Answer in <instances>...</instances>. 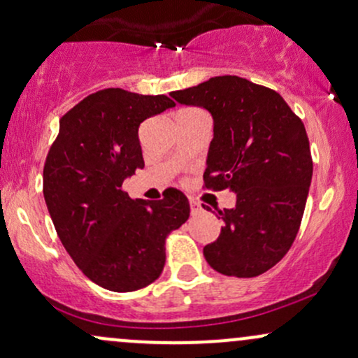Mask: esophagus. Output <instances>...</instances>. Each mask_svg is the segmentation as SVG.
Returning a JSON list of instances; mask_svg holds the SVG:
<instances>
[{
    "label": "esophagus",
    "instance_id": "esophagus-1",
    "mask_svg": "<svg viewBox=\"0 0 358 358\" xmlns=\"http://www.w3.org/2000/svg\"><path fill=\"white\" fill-rule=\"evenodd\" d=\"M190 210L192 215H196V213L202 212V205L196 202V200H190Z\"/></svg>",
    "mask_w": 358,
    "mask_h": 358
}]
</instances>
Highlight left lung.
<instances>
[{
  "instance_id": "obj_1",
  "label": "left lung",
  "mask_w": 358,
  "mask_h": 358,
  "mask_svg": "<svg viewBox=\"0 0 358 358\" xmlns=\"http://www.w3.org/2000/svg\"><path fill=\"white\" fill-rule=\"evenodd\" d=\"M213 117L205 188L236 192V207L219 210V239L203 248L217 273L254 278L293 245L310 192L313 159L305 124L276 90L237 76L170 94Z\"/></svg>"
}]
</instances>
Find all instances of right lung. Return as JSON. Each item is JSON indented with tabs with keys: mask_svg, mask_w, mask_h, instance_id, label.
Returning a JSON list of instances; mask_svg holds the SVG:
<instances>
[{
	"mask_svg": "<svg viewBox=\"0 0 358 358\" xmlns=\"http://www.w3.org/2000/svg\"><path fill=\"white\" fill-rule=\"evenodd\" d=\"M163 96L102 89L60 119L43 166V196L55 231L82 273L116 293L141 289L165 268L168 234L190 203L168 188L162 200H133L122 182L145 166L139 124L173 108Z\"/></svg>",
	"mask_w": 358,
	"mask_h": 358,
	"instance_id": "1",
	"label": "right lung"
}]
</instances>
